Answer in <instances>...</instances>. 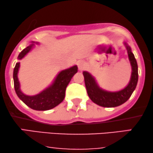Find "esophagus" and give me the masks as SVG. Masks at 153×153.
<instances>
[{"instance_id":"34e87169","label":"esophagus","mask_w":153,"mask_h":153,"mask_svg":"<svg viewBox=\"0 0 153 153\" xmlns=\"http://www.w3.org/2000/svg\"><path fill=\"white\" fill-rule=\"evenodd\" d=\"M77 65H78L79 70H81V69H83L85 67V62H84V61L80 60L77 62Z\"/></svg>"}]
</instances>
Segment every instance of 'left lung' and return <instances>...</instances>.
<instances>
[{
  "label": "left lung",
  "instance_id": "left-lung-1",
  "mask_svg": "<svg viewBox=\"0 0 153 153\" xmlns=\"http://www.w3.org/2000/svg\"><path fill=\"white\" fill-rule=\"evenodd\" d=\"M125 45L127 49L128 58L132 67V73L129 84L123 90L117 92H108L102 90L98 86L95 79L88 72H83L85 85L89 98L98 105L105 108H114L121 105L128 100L136 88L138 79L137 62L134 55L131 51L130 47L126 43H125Z\"/></svg>",
  "mask_w": 153,
  "mask_h": 153
}]
</instances>
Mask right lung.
<instances>
[{"label": "right lung", "mask_w": 153, "mask_h": 153, "mask_svg": "<svg viewBox=\"0 0 153 153\" xmlns=\"http://www.w3.org/2000/svg\"><path fill=\"white\" fill-rule=\"evenodd\" d=\"M33 45H29L22 51L18 55V59H21L28 53ZM20 63H16L13 72L14 86L17 96L29 108L35 110H51L62 102L65 96V91L67 85L71 81L72 76L77 72V66H73L70 68L62 70L57 74L54 82L51 86L43 91L39 94L33 96H26L20 91L19 82L17 78Z\"/></svg>", "instance_id": "add662e5"}]
</instances>
